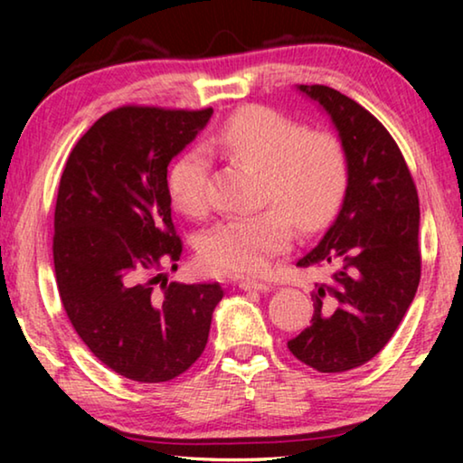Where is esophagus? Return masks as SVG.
Instances as JSON below:
<instances>
[{"label": "esophagus", "instance_id": "34e87169", "mask_svg": "<svg viewBox=\"0 0 463 463\" xmlns=\"http://www.w3.org/2000/svg\"><path fill=\"white\" fill-rule=\"evenodd\" d=\"M239 288L245 289V292H250V289H255V292H269L271 289V286L265 284V281H253V279L239 281Z\"/></svg>", "mask_w": 463, "mask_h": 463}]
</instances>
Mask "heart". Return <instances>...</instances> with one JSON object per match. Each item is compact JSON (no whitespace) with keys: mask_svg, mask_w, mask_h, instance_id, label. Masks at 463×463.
Masks as SVG:
<instances>
[{"mask_svg":"<svg viewBox=\"0 0 463 463\" xmlns=\"http://www.w3.org/2000/svg\"><path fill=\"white\" fill-rule=\"evenodd\" d=\"M210 155L260 171V200L250 216L216 222L200 241L203 268L221 276H255L300 232H317L335 216L347 187V155L326 130H307L278 109L247 106L226 118L203 143ZM208 159L200 151L169 169V198L185 216L208 210Z\"/></svg>","mask_w":463,"mask_h":463,"instance_id":"b5f03b06","label":"heart"}]
</instances>
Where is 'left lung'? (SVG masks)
Returning a JSON list of instances; mask_svg holds the SVG:
<instances>
[{
    "mask_svg": "<svg viewBox=\"0 0 463 463\" xmlns=\"http://www.w3.org/2000/svg\"><path fill=\"white\" fill-rule=\"evenodd\" d=\"M339 130L347 155L341 213L298 265H335L317 284L310 326L288 341L320 373L370 362L396 333L420 281L419 194L396 140L355 99L326 85H300Z\"/></svg>",
    "mask_w": 463,
    "mask_h": 463,
    "instance_id": "1",
    "label": "left lung"
}]
</instances>
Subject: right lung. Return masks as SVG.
Masks as SVG:
<instances>
[{
    "label": "right lung",
    "instance_id": "1",
    "mask_svg": "<svg viewBox=\"0 0 463 463\" xmlns=\"http://www.w3.org/2000/svg\"><path fill=\"white\" fill-rule=\"evenodd\" d=\"M213 108L120 106L77 140L54 206L52 260L69 320L101 364L140 383L169 382L208 343L221 284H177L184 242L167 165Z\"/></svg>",
    "mask_w": 463,
    "mask_h": 463
}]
</instances>
